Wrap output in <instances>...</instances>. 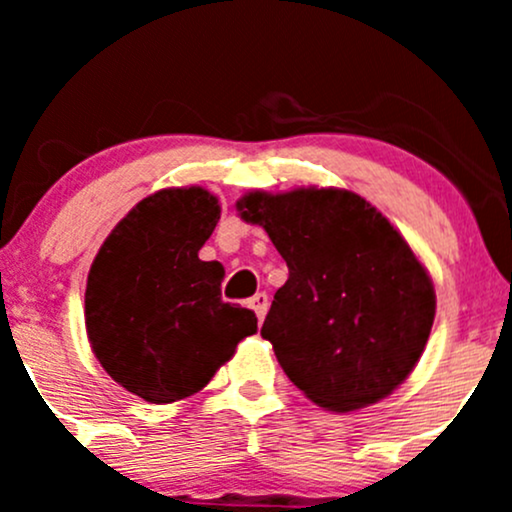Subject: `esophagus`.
<instances>
[{
  "mask_svg": "<svg viewBox=\"0 0 512 512\" xmlns=\"http://www.w3.org/2000/svg\"><path fill=\"white\" fill-rule=\"evenodd\" d=\"M250 308L255 310L260 320H264V315H267V310H269V296H267V293H264V291L255 293V296L250 298Z\"/></svg>",
  "mask_w": 512,
  "mask_h": 512,
  "instance_id": "34e87169",
  "label": "esophagus"
}]
</instances>
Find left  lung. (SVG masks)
Returning <instances> with one entry per match:
<instances>
[{"label":"left lung","mask_w":512,"mask_h":512,"mask_svg":"<svg viewBox=\"0 0 512 512\" xmlns=\"http://www.w3.org/2000/svg\"><path fill=\"white\" fill-rule=\"evenodd\" d=\"M238 211L289 267L262 337L291 383L330 411L368 407L402 385L424 354L436 291L397 228L334 187L248 192Z\"/></svg>","instance_id":"1"}]
</instances>
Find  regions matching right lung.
Here are the masks:
<instances>
[{
    "label": "right lung",
    "mask_w": 512,
    "mask_h": 512,
    "mask_svg": "<svg viewBox=\"0 0 512 512\" xmlns=\"http://www.w3.org/2000/svg\"><path fill=\"white\" fill-rule=\"evenodd\" d=\"M219 216L202 187L156 192L117 223L88 272L93 354L151 404L195 395L257 332L252 310L221 301L223 264L199 260Z\"/></svg>",
    "instance_id": "right-lung-1"
}]
</instances>
